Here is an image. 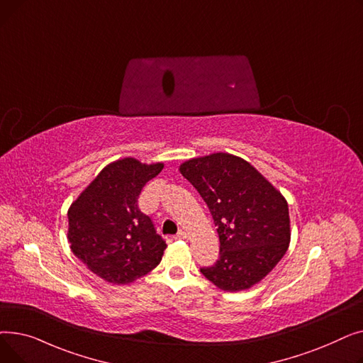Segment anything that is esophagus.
I'll return each mask as SVG.
<instances>
[{
	"mask_svg": "<svg viewBox=\"0 0 363 363\" xmlns=\"http://www.w3.org/2000/svg\"><path fill=\"white\" fill-rule=\"evenodd\" d=\"M185 238H186V233L182 230L175 235V240H185Z\"/></svg>",
	"mask_w": 363,
	"mask_h": 363,
	"instance_id": "34e87169",
	"label": "esophagus"
}]
</instances>
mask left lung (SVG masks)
<instances>
[{
    "label": "left lung",
    "instance_id": "obj_1",
    "mask_svg": "<svg viewBox=\"0 0 363 363\" xmlns=\"http://www.w3.org/2000/svg\"><path fill=\"white\" fill-rule=\"evenodd\" d=\"M212 213L220 241L218 262L201 274L223 291L249 290L289 250V203L249 162L230 155L189 159L179 166Z\"/></svg>",
    "mask_w": 363,
    "mask_h": 363
}]
</instances>
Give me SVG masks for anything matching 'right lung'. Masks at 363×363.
<instances>
[{"mask_svg":"<svg viewBox=\"0 0 363 363\" xmlns=\"http://www.w3.org/2000/svg\"><path fill=\"white\" fill-rule=\"evenodd\" d=\"M163 166L133 157L111 162L69 207L73 255L107 282H133L162 260L166 242L138 208V197Z\"/></svg>","mask_w":363,"mask_h":363,"instance_id":"add662e5","label":"right lung"}]
</instances>
